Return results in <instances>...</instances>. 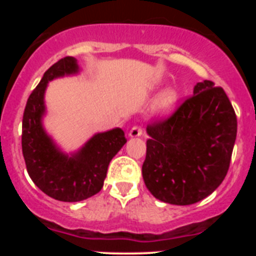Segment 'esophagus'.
<instances>
[{"label":"esophagus","mask_w":256,"mask_h":256,"mask_svg":"<svg viewBox=\"0 0 256 256\" xmlns=\"http://www.w3.org/2000/svg\"><path fill=\"white\" fill-rule=\"evenodd\" d=\"M128 136H130V138H134V137H140V136H142V128L141 126H133L132 130H130V133H128Z\"/></svg>","instance_id":"34e87169"}]
</instances>
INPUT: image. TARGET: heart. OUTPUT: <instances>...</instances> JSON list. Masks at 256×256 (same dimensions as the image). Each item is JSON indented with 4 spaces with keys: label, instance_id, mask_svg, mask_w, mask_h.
Wrapping results in <instances>:
<instances>
[{
    "label": "heart",
    "instance_id": "b5f03b06",
    "mask_svg": "<svg viewBox=\"0 0 256 256\" xmlns=\"http://www.w3.org/2000/svg\"><path fill=\"white\" fill-rule=\"evenodd\" d=\"M178 100H180V94L174 88H165L152 101L151 112L158 116H166L176 110Z\"/></svg>",
    "mask_w": 256,
    "mask_h": 256
}]
</instances>
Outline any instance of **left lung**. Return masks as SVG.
Listing matches in <instances>:
<instances>
[{
	"instance_id": "left-lung-1",
	"label": "left lung",
	"mask_w": 256,
	"mask_h": 256,
	"mask_svg": "<svg viewBox=\"0 0 256 256\" xmlns=\"http://www.w3.org/2000/svg\"><path fill=\"white\" fill-rule=\"evenodd\" d=\"M146 130L142 177L158 200L195 204L223 182L237 134L236 114L223 88L198 82L170 118Z\"/></svg>"
}]
</instances>
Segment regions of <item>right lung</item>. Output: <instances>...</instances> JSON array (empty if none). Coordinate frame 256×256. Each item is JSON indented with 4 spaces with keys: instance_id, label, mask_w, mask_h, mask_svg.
Returning a JSON list of instances; mask_svg holds the SVG:
<instances>
[{
    "instance_id": "obj_1",
    "label": "right lung",
    "mask_w": 256,
    "mask_h": 256,
    "mask_svg": "<svg viewBox=\"0 0 256 256\" xmlns=\"http://www.w3.org/2000/svg\"><path fill=\"white\" fill-rule=\"evenodd\" d=\"M79 73L76 58L52 65L26 101L22 115V148L29 177L50 198L76 202L96 195L104 186L108 164L126 142L120 128L96 133L78 151L66 154L44 126V94L48 82Z\"/></svg>"
}]
</instances>
